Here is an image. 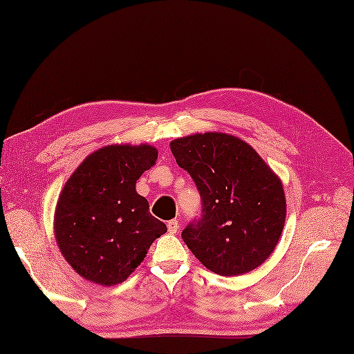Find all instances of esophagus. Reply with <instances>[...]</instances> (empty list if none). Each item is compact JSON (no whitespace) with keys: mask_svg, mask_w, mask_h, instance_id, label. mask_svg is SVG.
I'll return each mask as SVG.
<instances>
[{"mask_svg":"<svg viewBox=\"0 0 354 354\" xmlns=\"http://www.w3.org/2000/svg\"><path fill=\"white\" fill-rule=\"evenodd\" d=\"M167 228H169V232H170V234H176V231L179 230V223H178V221H176V219L169 221V223H167Z\"/></svg>","mask_w":354,"mask_h":354,"instance_id":"1","label":"esophagus"}]
</instances>
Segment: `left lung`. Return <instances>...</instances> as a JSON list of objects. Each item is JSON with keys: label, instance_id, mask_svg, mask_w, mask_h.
<instances>
[{"label": "left lung", "instance_id": "obj_1", "mask_svg": "<svg viewBox=\"0 0 354 354\" xmlns=\"http://www.w3.org/2000/svg\"><path fill=\"white\" fill-rule=\"evenodd\" d=\"M170 147L201 194V216L181 234L194 257L223 277L259 268L284 228L280 179L250 145L232 135L196 133L171 141Z\"/></svg>", "mask_w": 354, "mask_h": 354}]
</instances>
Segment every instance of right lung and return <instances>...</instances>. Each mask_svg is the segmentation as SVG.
Returning <instances> with one entry per match:
<instances>
[{
    "label": "right lung",
    "mask_w": 354,
    "mask_h": 354,
    "mask_svg": "<svg viewBox=\"0 0 354 354\" xmlns=\"http://www.w3.org/2000/svg\"><path fill=\"white\" fill-rule=\"evenodd\" d=\"M152 146H108L89 155L59 196L55 232L59 250L79 275L97 284L124 281L147 250L167 232L135 192L153 167Z\"/></svg>",
    "instance_id": "add662e5"
}]
</instances>
